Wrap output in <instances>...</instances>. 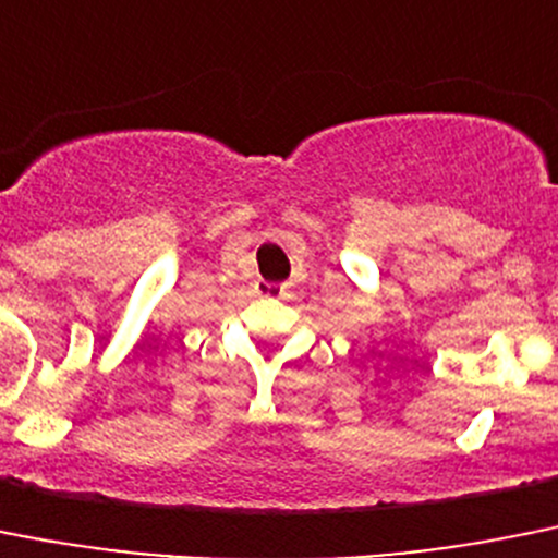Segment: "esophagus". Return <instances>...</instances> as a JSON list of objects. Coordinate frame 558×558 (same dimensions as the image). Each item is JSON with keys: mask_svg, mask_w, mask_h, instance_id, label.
<instances>
[{"mask_svg": "<svg viewBox=\"0 0 558 558\" xmlns=\"http://www.w3.org/2000/svg\"><path fill=\"white\" fill-rule=\"evenodd\" d=\"M255 291H258L262 296H283V286L267 283V280H262V283L255 286Z\"/></svg>", "mask_w": 558, "mask_h": 558, "instance_id": "obj_1", "label": "esophagus"}]
</instances>
